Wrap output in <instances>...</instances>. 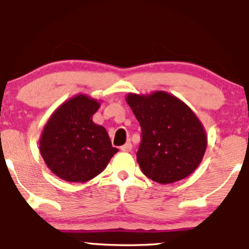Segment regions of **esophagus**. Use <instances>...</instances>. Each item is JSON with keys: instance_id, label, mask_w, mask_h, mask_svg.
Returning a JSON list of instances; mask_svg holds the SVG:
<instances>
[{"instance_id": "esophagus-1", "label": "esophagus", "mask_w": 249, "mask_h": 249, "mask_svg": "<svg viewBox=\"0 0 249 249\" xmlns=\"http://www.w3.org/2000/svg\"><path fill=\"white\" fill-rule=\"evenodd\" d=\"M121 150L123 151V152H130V151L132 150V144H131L130 142H127L126 144L123 145V146L121 147Z\"/></svg>"}]
</instances>
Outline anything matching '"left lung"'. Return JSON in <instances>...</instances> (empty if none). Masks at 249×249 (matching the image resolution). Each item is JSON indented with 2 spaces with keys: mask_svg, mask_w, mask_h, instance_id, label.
<instances>
[{
  "mask_svg": "<svg viewBox=\"0 0 249 249\" xmlns=\"http://www.w3.org/2000/svg\"><path fill=\"white\" fill-rule=\"evenodd\" d=\"M126 102L142 127L137 161L142 173L162 185L192 174L207 147L206 131L196 113L165 91L128 93Z\"/></svg>",
  "mask_w": 249,
  "mask_h": 249,
  "instance_id": "1",
  "label": "left lung"
}]
</instances>
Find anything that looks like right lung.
<instances>
[{"mask_svg":"<svg viewBox=\"0 0 249 249\" xmlns=\"http://www.w3.org/2000/svg\"><path fill=\"white\" fill-rule=\"evenodd\" d=\"M101 107L88 95H76L53 111L39 139V152L53 174L85 182L104 171L118 148L102 125L92 121Z\"/></svg>","mask_w":249,"mask_h":249,"instance_id":"right-lung-1","label":"right lung"}]
</instances>
